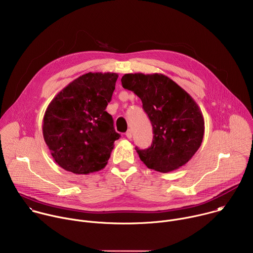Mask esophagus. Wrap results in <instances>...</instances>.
Listing matches in <instances>:
<instances>
[{
    "instance_id": "esophagus-1",
    "label": "esophagus",
    "mask_w": 253,
    "mask_h": 253,
    "mask_svg": "<svg viewBox=\"0 0 253 253\" xmlns=\"http://www.w3.org/2000/svg\"><path fill=\"white\" fill-rule=\"evenodd\" d=\"M126 137H127L128 139H131V138H132V131H131V130H128V131L126 132Z\"/></svg>"
}]
</instances>
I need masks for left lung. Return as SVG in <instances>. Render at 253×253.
I'll return each instance as SVG.
<instances>
[{
    "mask_svg": "<svg viewBox=\"0 0 253 253\" xmlns=\"http://www.w3.org/2000/svg\"><path fill=\"white\" fill-rule=\"evenodd\" d=\"M122 86L142 101L153 127L151 147L136 151L149 169L168 173L185 165L199 149L204 118L195 100L163 74L129 73Z\"/></svg>",
    "mask_w": 253,
    "mask_h": 253,
    "instance_id": "left-lung-1",
    "label": "left lung"
}]
</instances>
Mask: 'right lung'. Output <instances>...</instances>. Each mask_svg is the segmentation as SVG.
<instances>
[{"label":"right lung","instance_id":"add662e5","mask_svg":"<svg viewBox=\"0 0 253 253\" xmlns=\"http://www.w3.org/2000/svg\"><path fill=\"white\" fill-rule=\"evenodd\" d=\"M117 73L89 72L63 88L43 118V137L55 162L66 171L87 175L108 163L120 135L106 107Z\"/></svg>","mask_w":253,"mask_h":253}]
</instances>
